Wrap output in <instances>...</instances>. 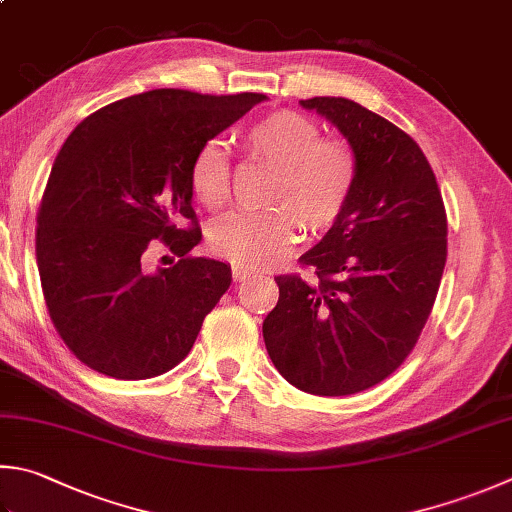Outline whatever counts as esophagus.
Listing matches in <instances>:
<instances>
[{"mask_svg":"<svg viewBox=\"0 0 512 512\" xmlns=\"http://www.w3.org/2000/svg\"><path fill=\"white\" fill-rule=\"evenodd\" d=\"M231 276H234V281L240 283V281H247V278L254 276V269H247V267H240V265H234L231 267Z\"/></svg>","mask_w":512,"mask_h":512,"instance_id":"obj_1","label":"esophagus"}]
</instances>
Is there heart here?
Listing matches in <instances>:
<instances>
[{"label": "heart", "mask_w": 512, "mask_h": 512, "mask_svg": "<svg viewBox=\"0 0 512 512\" xmlns=\"http://www.w3.org/2000/svg\"><path fill=\"white\" fill-rule=\"evenodd\" d=\"M252 156L281 169L267 194L276 209L231 214L209 229V247L234 265H274L296 245L301 223L325 231L339 223L359 182V158L341 138H323L314 120L296 111H276L245 131ZM191 194L209 211L231 198V162L223 142L198 147L189 165Z\"/></svg>", "instance_id": "1"}]
</instances>
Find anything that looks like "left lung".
Wrapping results in <instances>:
<instances>
[{
	"label": "left lung",
	"instance_id": "left-lung-1",
	"mask_svg": "<svg viewBox=\"0 0 512 512\" xmlns=\"http://www.w3.org/2000/svg\"><path fill=\"white\" fill-rule=\"evenodd\" d=\"M325 115L359 158L339 223L274 276L263 323L269 359L298 390L345 397L381 383L417 345L448 256L446 207L430 162L406 131L345 98L301 100Z\"/></svg>",
	"mask_w": 512,
	"mask_h": 512
}]
</instances>
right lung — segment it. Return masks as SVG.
<instances>
[{"mask_svg":"<svg viewBox=\"0 0 512 512\" xmlns=\"http://www.w3.org/2000/svg\"><path fill=\"white\" fill-rule=\"evenodd\" d=\"M263 100L153 89L102 106L62 144L37 209L35 256L48 316L91 370L151 379L194 347L231 269L191 256L202 234L189 165ZM158 242L179 260L149 270Z\"/></svg>","mask_w":512,"mask_h":512,"instance_id":"1","label":"right lung"}]
</instances>
